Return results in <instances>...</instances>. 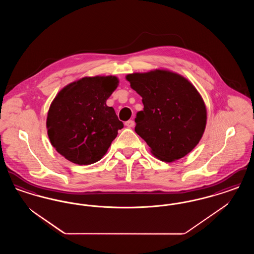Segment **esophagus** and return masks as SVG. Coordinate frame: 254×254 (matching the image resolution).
I'll use <instances>...</instances> for the list:
<instances>
[{"label": "esophagus", "mask_w": 254, "mask_h": 254, "mask_svg": "<svg viewBox=\"0 0 254 254\" xmlns=\"http://www.w3.org/2000/svg\"><path fill=\"white\" fill-rule=\"evenodd\" d=\"M127 127H134V125H135V123H134V121L133 120H129V121L126 122V124H125Z\"/></svg>", "instance_id": "obj_1"}]
</instances>
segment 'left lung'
<instances>
[{
	"label": "left lung",
	"instance_id": "8db88e82",
	"mask_svg": "<svg viewBox=\"0 0 254 254\" xmlns=\"http://www.w3.org/2000/svg\"><path fill=\"white\" fill-rule=\"evenodd\" d=\"M131 88L143 98L135 131L164 162H174L200 142L206 124L203 98L188 79L167 69L127 74Z\"/></svg>",
	"mask_w": 254,
	"mask_h": 254
}]
</instances>
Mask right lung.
<instances>
[{"instance_id": "1", "label": "right lung", "mask_w": 254, "mask_h": 254, "mask_svg": "<svg viewBox=\"0 0 254 254\" xmlns=\"http://www.w3.org/2000/svg\"><path fill=\"white\" fill-rule=\"evenodd\" d=\"M119 85L115 76L84 77L62 88L48 112L51 145L66 160L90 165L107 153L124 127L107 100Z\"/></svg>"}]
</instances>
